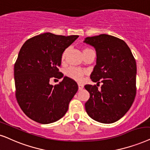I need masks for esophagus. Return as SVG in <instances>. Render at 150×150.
Here are the masks:
<instances>
[{"mask_svg":"<svg viewBox=\"0 0 150 150\" xmlns=\"http://www.w3.org/2000/svg\"><path fill=\"white\" fill-rule=\"evenodd\" d=\"M83 87H84V86H83V85L79 84V90H82V89H83Z\"/></svg>","mask_w":150,"mask_h":150,"instance_id":"1","label":"esophagus"}]
</instances>
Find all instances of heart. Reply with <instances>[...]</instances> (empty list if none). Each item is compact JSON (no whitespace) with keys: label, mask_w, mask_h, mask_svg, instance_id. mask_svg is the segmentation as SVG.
I'll list each match as a JSON object with an SVG mask.
<instances>
[{"label":"heart","mask_w":150,"mask_h":150,"mask_svg":"<svg viewBox=\"0 0 150 150\" xmlns=\"http://www.w3.org/2000/svg\"><path fill=\"white\" fill-rule=\"evenodd\" d=\"M90 50L89 48H83V53L84 54L85 52ZM67 50H65V51L63 52V54H62L61 58L62 60H65L66 54H67ZM65 74L67 76H68L70 79L74 80V81H77V82L81 83L83 81V78H84V76L85 74V71L83 70L82 69H80V68L77 67H69V69H67L65 71Z\"/></svg>","instance_id":"b5f03b06"}]
</instances>
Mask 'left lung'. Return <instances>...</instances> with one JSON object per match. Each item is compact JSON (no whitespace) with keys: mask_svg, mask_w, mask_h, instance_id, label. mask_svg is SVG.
Here are the masks:
<instances>
[{"mask_svg":"<svg viewBox=\"0 0 150 150\" xmlns=\"http://www.w3.org/2000/svg\"><path fill=\"white\" fill-rule=\"evenodd\" d=\"M84 42L94 47L96 65L90 78L103 83L85 85L90 96L85 110L92 119L112 123L121 118L131 108L136 96L137 63L129 47L120 38L108 34L87 37Z\"/></svg>","mask_w":150,"mask_h":150,"instance_id":"obj_1","label":"left lung"}]
</instances>
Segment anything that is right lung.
I'll use <instances>...</instances> for the list:
<instances>
[{
  "label": "right lung",
  "instance_id": "add662e5",
  "mask_svg": "<svg viewBox=\"0 0 150 150\" xmlns=\"http://www.w3.org/2000/svg\"><path fill=\"white\" fill-rule=\"evenodd\" d=\"M78 37L47 32L28 39L20 50L14 65L16 97L23 112L34 121L52 123L68 110L77 83L65 76L54 86L50 80L63 77L58 69L62 54Z\"/></svg>",
  "mask_w": 150,
  "mask_h": 150
}]
</instances>
